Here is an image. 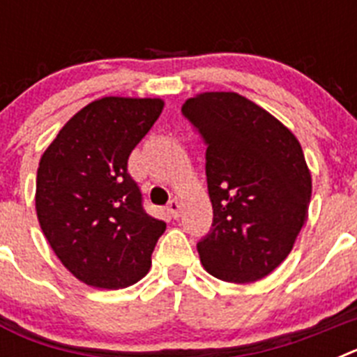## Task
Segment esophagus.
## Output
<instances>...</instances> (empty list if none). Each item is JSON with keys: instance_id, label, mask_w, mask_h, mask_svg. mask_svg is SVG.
I'll return each instance as SVG.
<instances>
[{"instance_id": "34e87169", "label": "esophagus", "mask_w": 357, "mask_h": 357, "mask_svg": "<svg viewBox=\"0 0 357 357\" xmlns=\"http://www.w3.org/2000/svg\"><path fill=\"white\" fill-rule=\"evenodd\" d=\"M168 213L172 218L181 216V202L176 200V198H173V200L168 204Z\"/></svg>"}]
</instances>
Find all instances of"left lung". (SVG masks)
<instances>
[{
  "label": "left lung",
  "instance_id": "left-lung-1",
  "mask_svg": "<svg viewBox=\"0 0 357 357\" xmlns=\"http://www.w3.org/2000/svg\"><path fill=\"white\" fill-rule=\"evenodd\" d=\"M182 116L207 148L213 225L197 245L202 264L225 282L263 279L288 257L307 218L311 175L301 143L238 93L189 98Z\"/></svg>",
  "mask_w": 357,
  "mask_h": 357
}]
</instances>
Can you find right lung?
I'll return each mask as SVG.
<instances>
[{
	"mask_svg": "<svg viewBox=\"0 0 357 357\" xmlns=\"http://www.w3.org/2000/svg\"><path fill=\"white\" fill-rule=\"evenodd\" d=\"M159 98L96 100L77 112L40 157L36 209L50 247L93 288L135 284L166 230L150 216L128 157L162 112Z\"/></svg>",
	"mask_w": 357,
	"mask_h": 357,
	"instance_id": "1",
	"label": "right lung"
}]
</instances>
